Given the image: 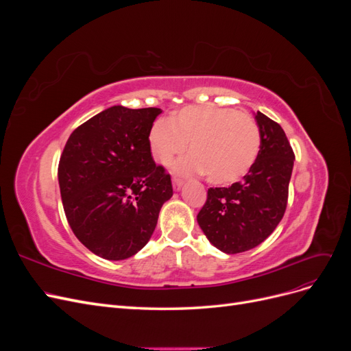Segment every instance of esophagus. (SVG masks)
I'll return each instance as SVG.
<instances>
[{
  "label": "esophagus",
  "instance_id": "obj_1",
  "mask_svg": "<svg viewBox=\"0 0 351 351\" xmlns=\"http://www.w3.org/2000/svg\"><path fill=\"white\" fill-rule=\"evenodd\" d=\"M183 184H184L183 178H180V177H174V178H173V187H174L176 192H178V190L182 189V186H183Z\"/></svg>",
  "mask_w": 351,
  "mask_h": 351
}]
</instances>
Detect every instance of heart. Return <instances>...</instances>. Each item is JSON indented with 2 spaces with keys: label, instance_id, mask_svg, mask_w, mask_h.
I'll return each mask as SVG.
<instances>
[{
  "label": "heart",
  "instance_id": "b5f03b06",
  "mask_svg": "<svg viewBox=\"0 0 351 351\" xmlns=\"http://www.w3.org/2000/svg\"><path fill=\"white\" fill-rule=\"evenodd\" d=\"M176 164L183 174H206L212 184H230L249 173L261 151V130L249 114L212 105L186 107L149 130V149L158 164Z\"/></svg>",
  "mask_w": 351,
  "mask_h": 351
}]
</instances>
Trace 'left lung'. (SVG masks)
I'll list each match as a JSON object with an SVG mask.
<instances>
[{
  "label": "left lung",
  "instance_id": "1",
  "mask_svg": "<svg viewBox=\"0 0 351 351\" xmlns=\"http://www.w3.org/2000/svg\"><path fill=\"white\" fill-rule=\"evenodd\" d=\"M261 130L256 162L241 182L210 187L197 224L208 240L227 254L250 250L271 236L284 217L294 152L278 123L254 114Z\"/></svg>",
  "mask_w": 351,
  "mask_h": 351
}]
</instances>
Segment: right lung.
<instances>
[{"label": "right lung", "instance_id": "1", "mask_svg": "<svg viewBox=\"0 0 351 351\" xmlns=\"http://www.w3.org/2000/svg\"><path fill=\"white\" fill-rule=\"evenodd\" d=\"M161 112L114 105L79 125L60 158L69 224L104 259L123 261L143 249L173 196L171 177L149 149V130Z\"/></svg>", "mask_w": 351, "mask_h": 351}]
</instances>
